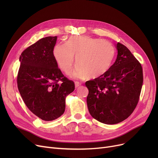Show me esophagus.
Here are the masks:
<instances>
[{
  "label": "esophagus",
  "mask_w": 158,
  "mask_h": 158,
  "mask_svg": "<svg viewBox=\"0 0 158 158\" xmlns=\"http://www.w3.org/2000/svg\"><path fill=\"white\" fill-rule=\"evenodd\" d=\"M74 84H75V87L76 88H78V86H80V85H81V83L79 82H77V81H76V82H74Z\"/></svg>",
  "instance_id": "esophagus-1"
}]
</instances>
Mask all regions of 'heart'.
I'll list each match as a JSON object with an SVG mask.
<instances>
[{
  "label": "heart",
  "instance_id": "b5f03b06",
  "mask_svg": "<svg viewBox=\"0 0 158 158\" xmlns=\"http://www.w3.org/2000/svg\"><path fill=\"white\" fill-rule=\"evenodd\" d=\"M114 47L111 43L87 35L69 37L65 44H56L52 55L59 68L66 74L71 71L76 56L75 77L95 78L106 74L114 59Z\"/></svg>",
  "mask_w": 158,
  "mask_h": 158
}]
</instances>
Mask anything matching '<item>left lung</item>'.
I'll use <instances>...</instances> for the list:
<instances>
[{
    "mask_svg": "<svg viewBox=\"0 0 158 158\" xmlns=\"http://www.w3.org/2000/svg\"><path fill=\"white\" fill-rule=\"evenodd\" d=\"M116 49V60L107 73L85 82L90 114L107 125L121 123L131 115L143 84L140 63L126 46L117 43Z\"/></svg>",
    "mask_w": 158,
    "mask_h": 158,
    "instance_id": "1",
    "label": "left lung"
}]
</instances>
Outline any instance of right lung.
<instances>
[{
    "label": "right lung",
    "instance_id": "1",
    "mask_svg": "<svg viewBox=\"0 0 158 158\" xmlns=\"http://www.w3.org/2000/svg\"><path fill=\"white\" fill-rule=\"evenodd\" d=\"M56 40V36L44 37L23 51L17 77L18 90L26 106L46 121L64 113L66 97L75 87L73 81L61 73L52 55Z\"/></svg>",
    "mask_w": 158,
    "mask_h": 158
}]
</instances>
